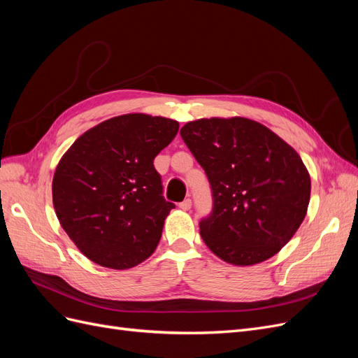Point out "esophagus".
<instances>
[{"label":"esophagus","mask_w":358,"mask_h":358,"mask_svg":"<svg viewBox=\"0 0 358 358\" xmlns=\"http://www.w3.org/2000/svg\"><path fill=\"white\" fill-rule=\"evenodd\" d=\"M191 206H192L191 199H185V200L179 203V208H180L182 210H189V209H191Z\"/></svg>","instance_id":"obj_1"}]
</instances>
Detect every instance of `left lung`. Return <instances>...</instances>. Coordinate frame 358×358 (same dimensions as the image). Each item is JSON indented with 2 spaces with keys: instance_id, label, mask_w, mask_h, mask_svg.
<instances>
[{
  "instance_id": "1",
  "label": "left lung",
  "mask_w": 358,
  "mask_h": 358,
  "mask_svg": "<svg viewBox=\"0 0 358 358\" xmlns=\"http://www.w3.org/2000/svg\"><path fill=\"white\" fill-rule=\"evenodd\" d=\"M180 136L210 183L212 212L200 221L210 251L234 266L278 254L305 220L310 199L300 155L246 117L199 119Z\"/></svg>"
}]
</instances>
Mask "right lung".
<instances>
[{
	"label": "right lung",
	"instance_id": "1",
	"mask_svg": "<svg viewBox=\"0 0 358 358\" xmlns=\"http://www.w3.org/2000/svg\"><path fill=\"white\" fill-rule=\"evenodd\" d=\"M173 119L129 113L83 133L52 182L59 224L91 262L131 268L152 255L175 204L162 197L155 157L178 134Z\"/></svg>",
	"mask_w": 358,
	"mask_h": 358
}]
</instances>
